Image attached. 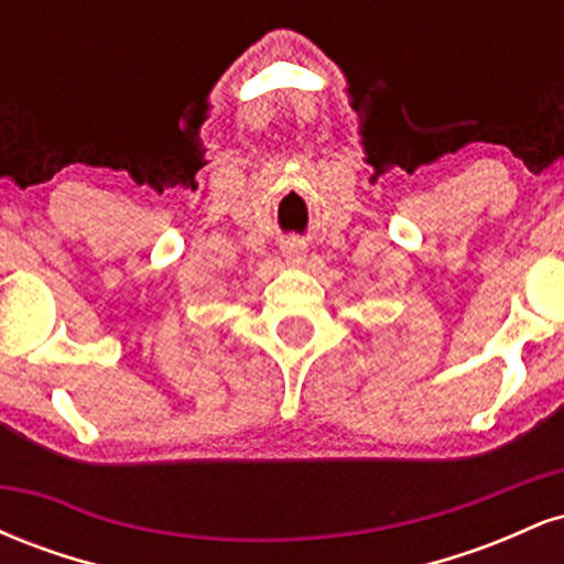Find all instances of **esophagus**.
Instances as JSON below:
<instances>
[{"mask_svg":"<svg viewBox=\"0 0 564 564\" xmlns=\"http://www.w3.org/2000/svg\"><path fill=\"white\" fill-rule=\"evenodd\" d=\"M283 254H286V260H291V262H300L304 257V246L296 241H286L283 243Z\"/></svg>","mask_w":564,"mask_h":564,"instance_id":"34e87169","label":"esophagus"}]
</instances>
